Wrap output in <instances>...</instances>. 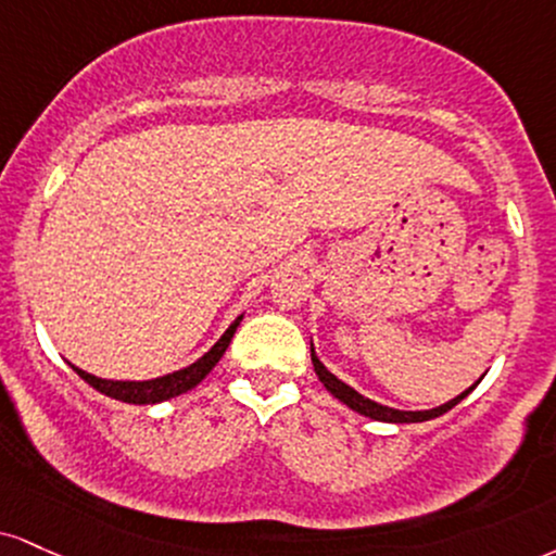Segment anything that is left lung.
<instances>
[{
    "mask_svg": "<svg viewBox=\"0 0 556 556\" xmlns=\"http://www.w3.org/2000/svg\"><path fill=\"white\" fill-rule=\"evenodd\" d=\"M311 359H313V370H316L318 380L326 386V391H329L331 396H337L339 401H342V404L350 406L352 412L363 414V417L378 419V422H396V425L427 422V419H434V417H440V414L451 412L453 406L458 404V401H464L466 396H469V393L473 391V388L479 386V380H481V378H479L477 383H473L471 388H466V391L460 393V396L451 399V401H447V404H443V406H434V409H427V412H401V409H391V406L378 404V401L365 399L363 393H357L352 386H346L344 380H339L337 376H333V372L326 370V365L320 363V359L316 357V350H313V344H311Z\"/></svg>",
    "mask_w": 556,
    "mask_h": 556,
    "instance_id": "1",
    "label": "left lung"
}]
</instances>
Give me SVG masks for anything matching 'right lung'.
<instances>
[{"label":"right lung","mask_w":556,"mask_h":556,"mask_svg":"<svg viewBox=\"0 0 556 556\" xmlns=\"http://www.w3.org/2000/svg\"><path fill=\"white\" fill-rule=\"evenodd\" d=\"M240 318L230 324V329H227L223 337H219V342L212 346L210 352L204 354V357H199L197 363L184 367V370H176V372H168V376L163 378H152V380H105V378H98V376H90V372L79 370V367L72 365V370L77 372L79 378L85 380V383H90L96 391L105 393V396L116 399V401H124V404H160V401H168V399H176L180 393L191 391L193 386H199L202 380L210 376V370L214 365L219 363V357H223L227 346L232 342V333L240 326Z\"/></svg>","instance_id":"right-lung-1"}]
</instances>
